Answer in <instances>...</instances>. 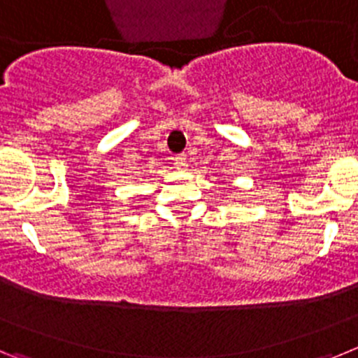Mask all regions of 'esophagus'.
<instances>
[{"instance_id":"esophagus-1","label":"esophagus","mask_w":358,"mask_h":358,"mask_svg":"<svg viewBox=\"0 0 358 358\" xmlns=\"http://www.w3.org/2000/svg\"><path fill=\"white\" fill-rule=\"evenodd\" d=\"M173 164H176L177 169H186L188 164H186V156H185V154H179V156L173 157Z\"/></svg>"}]
</instances>
